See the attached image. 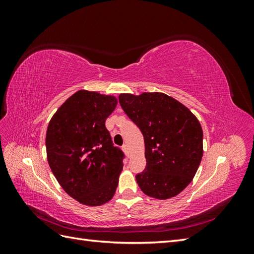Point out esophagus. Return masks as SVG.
Returning <instances> with one entry per match:
<instances>
[{"label":"esophagus","mask_w":254,"mask_h":254,"mask_svg":"<svg viewBox=\"0 0 254 254\" xmlns=\"http://www.w3.org/2000/svg\"><path fill=\"white\" fill-rule=\"evenodd\" d=\"M122 149L124 150V152H125V153H128V147H127V145H126V144H124V145L122 146Z\"/></svg>","instance_id":"34e87169"}]
</instances>
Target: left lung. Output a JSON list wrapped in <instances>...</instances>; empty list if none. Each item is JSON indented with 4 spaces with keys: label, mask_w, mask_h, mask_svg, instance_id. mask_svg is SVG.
Listing matches in <instances>:
<instances>
[{
    "label": "left lung",
    "mask_w": 254,
    "mask_h": 254,
    "mask_svg": "<svg viewBox=\"0 0 254 254\" xmlns=\"http://www.w3.org/2000/svg\"><path fill=\"white\" fill-rule=\"evenodd\" d=\"M119 101L144 136L146 167L135 176L140 189L157 199L178 195L200 164V123L186 106L163 93L121 94Z\"/></svg>",
    "instance_id": "left-lung-1"
}]
</instances>
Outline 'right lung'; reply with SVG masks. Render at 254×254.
Wrapping results in <instances>:
<instances>
[{
    "instance_id": "obj_1",
    "label": "right lung",
    "mask_w": 254,
    "mask_h": 254,
    "mask_svg": "<svg viewBox=\"0 0 254 254\" xmlns=\"http://www.w3.org/2000/svg\"><path fill=\"white\" fill-rule=\"evenodd\" d=\"M117 104L113 96L80 90L49 124L45 143L51 170L61 188L82 204H104L117 190L125 155L105 125Z\"/></svg>"
}]
</instances>
